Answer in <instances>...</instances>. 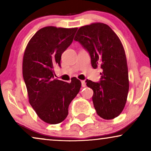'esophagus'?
Returning a JSON list of instances; mask_svg holds the SVG:
<instances>
[{
    "label": "esophagus",
    "mask_w": 151,
    "mask_h": 151,
    "mask_svg": "<svg viewBox=\"0 0 151 151\" xmlns=\"http://www.w3.org/2000/svg\"><path fill=\"white\" fill-rule=\"evenodd\" d=\"M81 82H82V87H85V86H86L85 81H84V80H82Z\"/></svg>",
    "instance_id": "34e87169"
}]
</instances>
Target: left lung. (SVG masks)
Wrapping results in <instances>:
<instances>
[{
  "label": "left lung",
  "mask_w": 151,
  "mask_h": 151,
  "mask_svg": "<svg viewBox=\"0 0 151 151\" xmlns=\"http://www.w3.org/2000/svg\"><path fill=\"white\" fill-rule=\"evenodd\" d=\"M74 40L89 53L93 68L102 69L99 82L86 80L93 91L97 114L104 119H114L124 108L129 89L127 58L120 40L110 27L101 22L81 27Z\"/></svg>",
  "instance_id": "8db88e82"
}]
</instances>
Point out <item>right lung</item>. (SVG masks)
Masks as SVG:
<instances>
[{
  "label": "right lung",
  "mask_w": 151,
  "mask_h": 151,
  "mask_svg": "<svg viewBox=\"0 0 151 151\" xmlns=\"http://www.w3.org/2000/svg\"><path fill=\"white\" fill-rule=\"evenodd\" d=\"M77 29L43 27L31 38L24 53L22 76L29 104L42 121L51 124L65 120L70 103L81 87L75 77L70 83L53 79V68L60 67L61 55L73 42Z\"/></svg>",
  "instance_id": "add662e5"
}]
</instances>
